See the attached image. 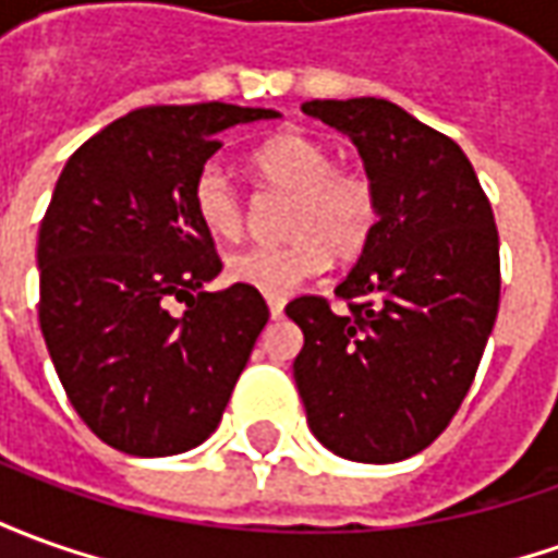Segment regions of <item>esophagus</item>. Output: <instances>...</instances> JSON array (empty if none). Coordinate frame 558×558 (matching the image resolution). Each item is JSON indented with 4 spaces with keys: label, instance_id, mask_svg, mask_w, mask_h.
<instances>
[{
    "label": "esophagus",
    "instance_id": "esophagus-1",
    "mask_svg": "<svg viewBox=\"0 0 558 558\" xmlns=\"http://www.w3.org/2000/svg\"><path fill=\"white\" fill-rule=\"evenodd\" d=\"M267 306H270L272 318L286 316V298H279V294H270V298H267Z\"/></svg>",
    "mask_w": 558,
    "mask_h": 558
}]
</instances>
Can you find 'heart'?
Instances as JSON below:
<instances>
[{
  "instance_id": "heart-1",
  "label": "heart",
  "mask_w": 558,
  "mask_h": 558,
  "mask_svg": "<svg viewBox=\"0 0 558 558\" xmlns=\"http://www.w3.org/2000/svg\"><path fill=\"white\" fill-rule=\"evenodd\" d=\"M264 182L291 191L286 242L248 245L228 255L233 286L260 294H288L328 267L330 255L352 260L371 242L379 218L374 182L359 169H340L325 142L303 133H279L252 157ZM194 213L215 240H236L245 228L236 184L225 167L206 163L194 179Z\"/></svg>"
}]
</instances>
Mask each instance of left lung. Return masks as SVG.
Returning <instances> with one entry per match:
<instances>
[{
  "mask_svg": "<svg viewBox=\"0 0 558 558\" xmlns=\"http://www.w3.org/2000/svg\"><path fill=\"white\" fill-rule=\"evenodd\" d=\"M355 142L379 218L359 264L325 298L286 306L303 330L294 383L318 440L389 464L437 440L474 383L498 316L495 215L456 142L376 96L301 106Z\"/></svg>",
  "mask_w": 558,
  "mask_h": 558,
  "instance_id": "left-lung-1",
  "label": "left lung"
}]
</instances>
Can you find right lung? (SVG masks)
<instances>
[{
  "instance_id": "right-lung-1",
  "label": "right lung",
  "mask_w": 558,
  "mask_h": 558,
  "mask_svg": "<svg viewBox=\"0 0 558 558\" xmlns=\"http://www.w3.org/2000/svg\"><path fill=\"white\" fill-rule=\"evenodd\" d=\"M279 118L230 102L148 106L69 157L38 230V325L69 403L126 456H175L218 428L270 310L203 291L221 272L194 179L228 126ZM172 300L189 306L168 313Z\"/></svg>"
}]
</instances>
